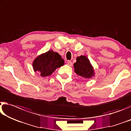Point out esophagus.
<instances>
[{
  "label": "esophagus",
  "mask_w": 131,
  "mask_h": 131,
  "mask_svg": "<svg viewBox=\"0 0 131 131\" xmlns=\"http://www.w3.org/2000/svg\"><path fill=\"white\" fill-rule=\"evenodd\" d=\"M67 64L69 66H70V67H72V62L71 61H67Z\"/></svg>",
  "instance_id": "1"
}]
</instances>
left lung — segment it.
<instances>
[{"label":"left lung","instance_id":"obj_1","mask_svg":"<svg viewBox=\"0 0 131 131\" xmlns=\"http://www.w3.org/2000/svg\"><path fill=\"white\" fill-rule=\"evenodd\" d=\"M76 63L74 64V71L78 75L85 79L92 78L95 76L93 67L86 56L77 57Z\"/></svg>","mask_w":131,"mask_h":131}]
</instances>
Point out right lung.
Here are the masks:
<instances>
[{"label": "right lung", "mask_w": 131, "mask_h": 131, "mask_svg": "<svg viewBox=\"0 0 131 131\" xmlns=\"http://www.w3.org/2000/svg\"><path fill=\"white\" fill-rule=\"evenodd\" d=\"M64 64V60L61 56L51 50L38 56L33 61L32 67L34 72L45 77L50 75L57 68Z\"/></svg>", "instance_id": "right-lung-1"}]
</instances>
